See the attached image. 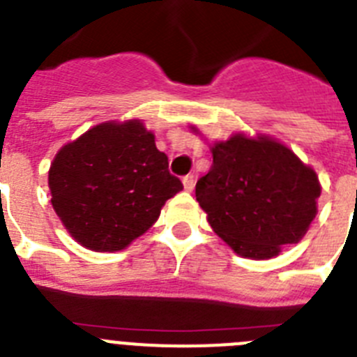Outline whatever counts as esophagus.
<instances>
[{
  "label": "esophagus",
  "instance_id": "obj_1",
  "mask_svg": "<svg viewBox=\"0 0 357 357\" xmlns=\"http://www.w3.org/2000/svg\"><path fill=\"white\" fill-rule=\"evenodd\" d=\"M182 184H184L185 191H193V188H195V175H193V173L185 175L184 178H182Z\"/></svg>",
  "mask_w": 357,
  "mask_h": 357
}]
</instances>
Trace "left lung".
Here are the masks:
<instances>
[{
  "instance_id": "obj_1",
  "label": "left lung",
  "mask_w": 357,
  "mask_h": 357,
  "mask_svg": "<svg viewBox=\"0 0 357 357\" xmlns=\"http://www.w3.org/2000/svg\"><path fill=\"white\" fill-rule=\"evenodd\" d=\"M320 182L284 144L243 134L213 146L197 200L213 230L238 255L270 259L301 241L317 216Z\"/></svg>"
}]
</instances>
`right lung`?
Masks as SVG:
<instances>
[{
  "label": "right lung",
  "instance_id": "right-lung-1",
  "mask_svg": "<svg viewBox=\"0 0 357 357\" xmlns=\"http://www.w3.org/2000/svg\"><path fill=\"white\" fill-rule=\"evenodd\" d=\"M52 206L85 248L118 252L144 234L184 185L139 119L102 123L59 150Z\"/></svg>",
  "mask_w": 357,
  "mask_h": 357
}]
</instances>
